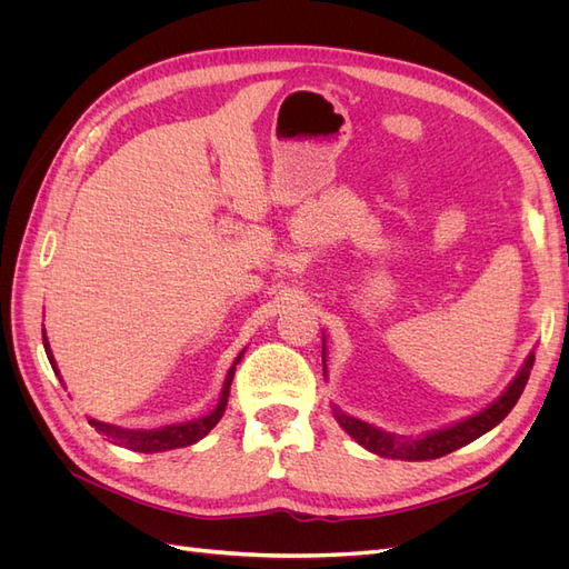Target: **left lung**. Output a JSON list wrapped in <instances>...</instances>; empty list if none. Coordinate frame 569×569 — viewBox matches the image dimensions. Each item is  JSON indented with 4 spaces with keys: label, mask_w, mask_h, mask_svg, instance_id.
Segmentation results:
<instances>
[{
    "label": "left lung",
    "mask_w": 569,
    "mask_h": 569,
    "mask_svg": "<svg viewBox=\"0 0 569 569\" xmlns=\"http://www.w3.org/2000/svg\"><path fill=\"white\" fill-rule=\"evenodd\" d=\"M322 366H325V349H322ZM531 366H533V351L529 353L520 375L515 377L512 385L506 389L501 399L493 401L481 412H477V416H472L470 420H462L453 427L439 429V432H432L427 437H396V435L382 432V429H377L363 420L343 416V412H339V410L335 412V416H337L339 425L347 429V432L360 446H366L368 451H372L377 456L393 458V460H435V458H441L446 453L460 449V446H465V443L475 441L481 435H487L491 427L501 422L512 410V406L518 403L520 393L525 391Z\"/></svg>",
    "instance_id": "obj_1"
}]
</instances>
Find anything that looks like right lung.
<instances>
[{
    "mask_svg": "<svg viewBox=\"0 0 569 569\" xmlns=\"http://www.w3.org/2000/svg\"><path fill=\"white\" fill-rule=\"evenodd\" d=\"M42 341H44V351H47L49 363H51V368L57 370L54 356H51L44 330H42ZM239 358H242V356H239ZM237 360H234V366H237ZM234 366L228 372V380H226V387H222V393H220V401H218L216 410H211L209 416H203L201 420L184 422V425H170V427H163V429H149V432H147V429H142V432H130V429H120L116 425L97 422V420H90V425L97 429L101 437H107L109 441H113L118 446H126V449H132V451H140V453L182 449V446L194 443L201 437L209 435L211 429L218 425V420L222 418V412H226V406H228L230 385H232V377H234ZM57 375H59V370H57Z\"/></svg>",
    "mask_w": 569,
    "mask_h": 569,
    "instance_id": "1",
    "label": "right lung"
}]
</instances>
